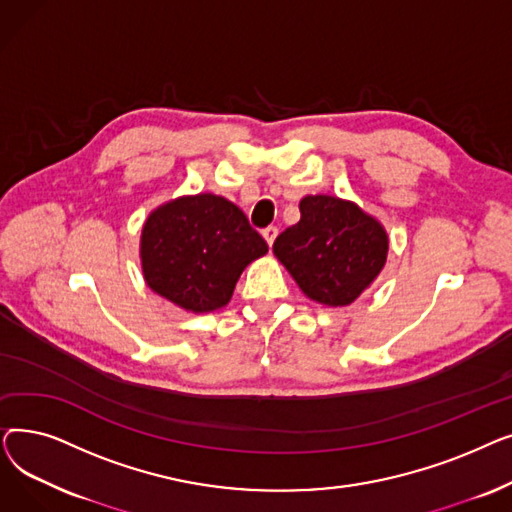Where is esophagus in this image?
Here are the masks:
<instances>
[{
  "label": "esophagus",
  "mask_w": 512,
  "mask_h": 512,
  "mask_svg": "<svg viewBox=\"0 0 512 512\" xmlns=\"http://www.w3.org/2000/svg\"><path fill=\"white\" fill-rule=\"evenodd\" d=\"M261 234H263V238H265V242L267 245H274V240H276V236H278V228L276 226H267V228H263L261 230Z\"/></svg>",
  "instance_id": "obj_1"
}]
</instances>
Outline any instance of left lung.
<instances>
[{
  "instance_id": "left-lung-1",
  "label": "left lung",
  "mask_w": 512,
  "mask_h": 512,
  "mask_svg": "<svg viewBox=\"0 0 512 512\" xmlns=\"http://www.w3.org/2000/svg\"><path fill=\"white\" fill-rule=\"evenodd\" d=\"M301 220L274 242V253L309 299L344 307L382 272L386 230L355 203L328 195L301 201Z\"/></svg>"
}]
</instances>
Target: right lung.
<instances>
[{"mask_svg": "<svg viewBox=\"0 0 512 512\" xmlns=\"http://www.w3.org/2000/svg\"><path fill=\"white\" fill-rule=\"evenodd\" d=\"M265 253L267 242L247 215L209 193L157 207L141 236L147 284L193 313L228 305L242 270Z\"/></svg>", "mask_w": 512, "mask_h": 512, "instance_id": "add662e5", "label": "right lung"}]
</instances>
